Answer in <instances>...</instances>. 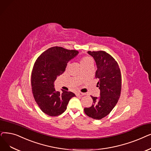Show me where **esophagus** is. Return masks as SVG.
<instances>
[{
    "instance_id": "34e87169",
    "label": "esophagus",
    "mask_w": 151,
    "mask_h": 151,
    "mask_svg": "<svg viewBox=\"0 0 151 151\" xmlns=\"http://www.w3.org/2000/svg\"><path fill=\"white\" fill-rule=\"evenodd\" d=\"M84 95H85V94L83 93H78L76 94V96H83Z\"/></svg>"
}]
</instances>
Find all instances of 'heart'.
<instances>
[{"instance_id": "1", "label": "heart", "mask_w": 151, "mask_h": 151, "mask_svg": "<svg viewBox=\"0 0 151 151\" xmlns=\"http://www.w3.org/2000/svg\"><path fill=\"white\" fill-rule=\"evenodd\" d=\"M91 63H92V60L91 58L88 57H84L83 58H82V59L80 61V63L83 67L84 66H85V65Z\"/></svg>"}]
</instances>
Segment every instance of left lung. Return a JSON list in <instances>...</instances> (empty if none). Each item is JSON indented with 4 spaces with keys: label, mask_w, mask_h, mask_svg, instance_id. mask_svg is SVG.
Instances as JSON below:
<instances>
[{
    "label": "left lung",
    "mask_w": 151,
    "mask_h": 151,
    "mask_svg": "<svg viewBox=\"0 0 151 151\" xmlns=\"http://www.w3.org/2000/svg\"><path fill=\"white\" fill-rule=\"evenodd\" d=\"M93 57L97 70L96 78L100 89L99 97L91 96L93 105L84 109L88 116L101 120L110 114L119 101L121 93L122 76L120 68L114 58L104 51H88Z\"/></svg>",
    "instance_id": "obj_1"
}]
</instances>
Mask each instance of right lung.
I'll return each mask as SVG.
<instances>
[{
  "mask_svg": "<svg viewBox=\"0 0 151 151\" xmlns=\"http://www.w3.org/2000/svg\"><path fill=\"white\" fill-rule=\"evenodd\" d=\"M78 53L75 50L53 47L44 52L36 60L31 75L32 91L36 103L45 114L52 116L62 114L71 98L76 96L70 91H57L54 81Z\"/></svg>",
  "mask_w": 151,
  "mask_h": 151,
  "instance_id": "right-lung-1",
  "label": "right lung"
}]
</instances>
